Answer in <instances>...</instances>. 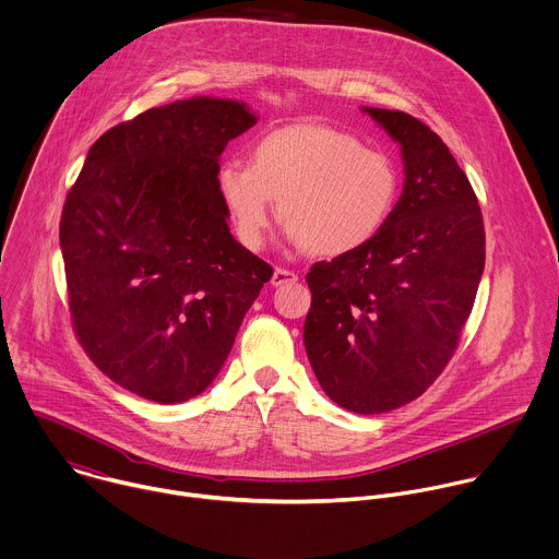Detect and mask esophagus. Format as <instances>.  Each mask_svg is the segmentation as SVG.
<instances>
[{
	"label": "esophagus",
	"instance_id": "esophagus-1",
	"mask_svg": "<svg viewBox=\"0 0 559 559\" xmlns=\"http://www.w3.org/2000/svg\"><path fill=\"white\" fill-rule=\"evenodd\" d=\"M298 281V274L292 272V270H283V267H276L274 274H272V285L274 287H281V285H289V283H296Z\"/></svg>",
	"mask_w": 559,
	"mask_h": 559
}]
</instances>
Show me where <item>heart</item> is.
Segmentation results:
<instances>
[{"mask_svg": "<svg viewBox=\"0 0 559 559\" xmlns=\"http://www.w3.org/2000/svg\"><path fill=\"white\" fill-rule=\"evenodd\" d=\"M219 195L239 241L259 250L276 200L287 237L316 257H342L373 239L397 198L393 159L348 131L294 122L254 140L250 164L217 173Z\"/></svg>", "mask_w": 559, "mask_h": 559, "instance_id": "b5f03b06", "label": "heart"}]
</instances>
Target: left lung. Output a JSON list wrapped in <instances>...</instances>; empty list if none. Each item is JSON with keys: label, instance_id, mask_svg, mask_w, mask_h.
I'll return each mask as SVG.
<instances>
[{"label": "left lung", "instance_id": "8db88e82", "mask_svg": "<svg viewBox=\"0 0 559 559\" xmlns=\"http://www.w3.org/2000/svg\"><path fill=\"white\" fill-rule=\"evenodd\" d=\"M361 109L400 142L404 191L368 243L313 263L305 348L337 406L380 415L424 395L454 355L485 267V226L467 175L428 124Z\"/></svg>", "mask_w": 559, "mask_h": 559}]
</instances>
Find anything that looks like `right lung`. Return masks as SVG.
Segmentation results:
<instances>
[{"label": "right lung", "mask_w": 559, "mask_h": 559, "mask_svg": "<svg viewBox=\"0 0 559 559\" xmlns=\"http://www.w3.org/2000/svg\"><path fill=\"white\" fill-rule=\"evenodd\" d=\"M254 124L228 98L146 109L92 144L68 193L59 237L74 331L138 397L206 391L274 274L230 235L217 186L226 144Z\"/></svg>", "instance_id": "1"}]
</instances>
